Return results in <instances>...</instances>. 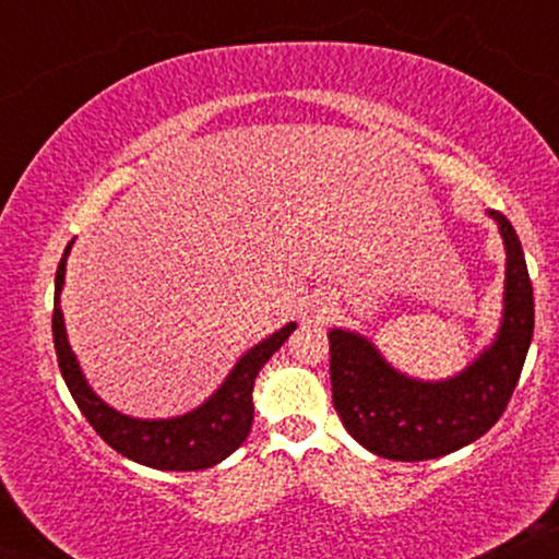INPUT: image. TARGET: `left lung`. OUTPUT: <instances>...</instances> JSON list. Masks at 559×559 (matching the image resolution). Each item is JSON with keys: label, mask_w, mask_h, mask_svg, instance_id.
<instances>
[{"label": "left lung", "mask_w": 559, "mask_h": 559, "mask_svg": "<svg viewBox=\"0 0 559 559\" xmlns=\"http://www.w3.org/2000/svg\"><path fill=\"white\" fill-rule=\"evenodd\" d=\"M507 249L504 318L478 360L449 381H415L378 355L360 333L333 329V407L352 439L386 460L420 463L467 447L502 418L534 336V288L515 228L497 210Z\"/></svg>", "instance_id": "left-lung-1"}]
</instances>
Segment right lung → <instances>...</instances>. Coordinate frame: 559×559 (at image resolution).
Listing matches in <instances>:
<instances>
[{"mask_svg": "<svg viewBox=\"0 0 559 559\" xmlns=\"http://www.w3.org/2000/svg\"><path fill=\"white\" fill-rule=\"evenodd\" d=\"M70 247H73V241L68 243L55 275L52 336L62 378H66L70 394L79 404L83 418L92 423L94 431L115 452L133 460V463L157 467V471H204V467H213L221 460H226L230 452H236L243 444L249 428H252L254 378H258L262 365L271 360L273 352L281 349V344L286 342L288 333L297 329V325L288 323L281 331H275L273 336H267L265 342H260L254 349H249L236 362V368L230 370L226 383L202 407L170 420L128 418V415H120L118 409L107 407L88 389L86 378H83L79 368V360H75L73 349L68 344L60 310V292L62 281H66V258Z\"/></svg>", "mask_w": 559, "mask_h": 559, "instance_id": "add662e5", "label": "right lung"}]
</instances>
